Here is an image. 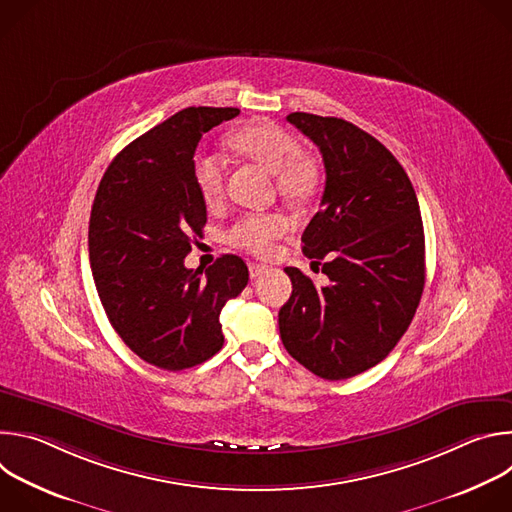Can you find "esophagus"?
<instances>
[{
	"label": "esophagus",
	"mask_w": 512,
	"mask_h": 512,
	"mask_svg": "<svg viewBox=\"0 0 512 512\" xmlns=\"http://www.w3.org/2000/svg\"><path fill=\"white\" fill-rule=\"evenodd\" d=\"M265 273V267L263 265H259V263H249V275H251V279H255V277H259V275H263Z\"/></svg>",
	"instance_id": "esophagus-1"
}]
</instances>
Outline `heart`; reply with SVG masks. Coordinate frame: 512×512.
<instances>
[{"label":"heart","mask_w":512,"mask_h":512,"mask_svg":"<svg viewBox=\"0 0 512 512\" xmlns=\"http://www.w3.org/2000/svg\"><path fill=\"white\" fill-rule=\"evenodd\" d=\"M233 148L277 174V188L287 198H302L316 184L314 166L302 156L300 141L275 123H251L231 137ZM194 182L206 204L221 202L225 194V168L212 154L194 158ZM289 229V221L279 212L245 214L227 231L233 247L253 255H267L273 241Z\"/></svg>","instance_id":"obj_1"}]
</instances>
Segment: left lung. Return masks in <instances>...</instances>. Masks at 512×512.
<instances>
[{
    "mask_svg": "<svg viewBox=\"0 0 512 512\" xmlns=\"http://www.w3.org/2000/svg\"><path fill=\"white\" fill-rule=\"evenodd\" d=\"M322 154L326 186L302 235V251L322 263L316 287L285 267L291 296L279 310L285 350L314 375L342 381L369 371L401 340L425 285L419 202L385 145L338 117L289 113Z\"/></svg>",
    "mask_w": 512,
    "mask_h": 512,
    "instance_id": "left-lung-1",
    "label": "left lung"
}]
</instances>
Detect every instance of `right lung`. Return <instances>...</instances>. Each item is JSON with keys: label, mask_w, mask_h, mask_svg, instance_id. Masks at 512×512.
<instances>
[{"label": "right lung", "mask_w": 512, "mask_h": 512, "mask_svg": "<svg viewBox=\"0 0 512 512\" xmlns=\"http://www.w3.org/2000/svg\"><path fill=\"white\" fill-rule=\"evenodd\" d=\"M239 115L235 107H188L133 139L109 164L89 221L97 294L121 340L164 371L196 367L223 348L221 312L249 281L237 255L206 271L184 257L206 225L194 182L202 133Z\"/></svg>", "instance_id": "right-lung-1"}]
</instances>
